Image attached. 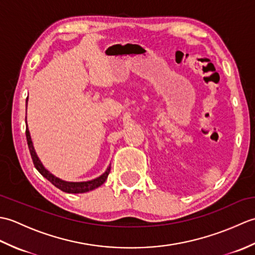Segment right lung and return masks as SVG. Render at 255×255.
Here are the masks:
<instances>
[{
  "mask_svg": "<svg viewBox=\"0 0 255 255\" xmlns=\"http://www.w3.org/2000/svg\"><path fill=\"white\" fill-rule=\"evenodd\" d=\"M26 139H27V144H28L32 162H34V165H35L36 169L38 170V172H39L42 176L46 177L50 183H52L56 187H58L59 189H61L62 192L72 193V194L86 193V192L93 191V189L101 186L102 184L107 180V176H108V174H110L111 167H108L106 172L103 173L101 176H99L97 178H94V180H92V181H88V182H66V181L60 180L59 177L51 174V173L48 170H46L45 166L42 165L39 158H38L36 152H35L34 145H32V141H31V138H30V133H29V130H28V127H27V126H26Z\"/></svg>",
  "mask_w": 255,
  "mask_h": 255,
  "instance_id": "add662e5",
  "label": "right lung"
}]
</instances>
